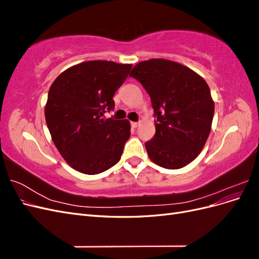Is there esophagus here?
<instances>
[{
  "label": "esophagus",
  "mask_w": 259,
  "mask_h": 259,
  "mask_svg": "<svg viewBox=\"0 0 259 259\" xmlns=\"http://www.w3.org/2000/svg\"><path fill=\"white\" fill-rule=\"evenodd\" d=\"M131 125H132L133 128H136V127L138 126V125H139V123H138V122H132Z\"/></svg>",
  "instance_id": "1"
}]
</instances>
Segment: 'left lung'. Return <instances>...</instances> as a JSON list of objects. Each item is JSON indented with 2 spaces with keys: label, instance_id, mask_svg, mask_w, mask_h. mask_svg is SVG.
Here are the masks:
<instances>
[{
  "label": "left lung",
  "instance_id": "1",
  "mask_svg": "<svg viewBox=\"0 0 259 259\" xmlns=\"http://www.w3.org/2000/svg\"><path fill=\"white\" fill-rule=\"evenodd\" d=\"M130 76L143 84L154 110L155 135L145 145L149 158L167 169L186 166L211 130L215 106L207 83L190 68L163 58L138 62Z\"/></svg>",
  "mask_w": 259,
  "mask_h": 259
}]
</instances>
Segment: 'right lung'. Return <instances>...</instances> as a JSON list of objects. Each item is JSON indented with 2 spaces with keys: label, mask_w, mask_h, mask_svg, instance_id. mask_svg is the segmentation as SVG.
I'll return each mask as SVG.
<instances>
[{
  "label": "right lung",
  "mask_w": 259,
  "mask_h": 259,
  "mask_svg": "<svg viewBox=\"0 0 259 259\" xmlns=\"http://www.w3.org/2000/svg\"><path fill=\"white\" fill-rule=\"evenodd\" d=\"M131 64L91 60L61 72L49 91L45 120L62 158L83 174L95 175L120 161L131 136L128 120L104 119Z\"/></svg>",
  "instance_id": "right-lung-1"
}]
</instances>
